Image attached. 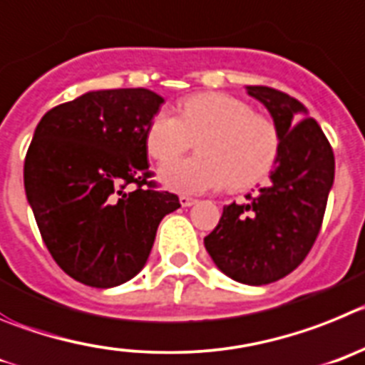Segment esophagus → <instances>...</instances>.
<instances>
[{
    "label": "esophagus",
    "instance_id": "34e87169",
    "mask_svg": "<svg viewBox=\"0 0 365 365\" xmlns=\"http://www.w3.org/2000/svg\"><path fill=\"white\" fill-rule=\"evenodd\" d=\"M196 202H198V200L192 198V196H185V195L180 196V203H182V207H190V205H195Z\"/></svg>",
    "mask_w": 365,
    "mask_h": 365
}]
</instances>
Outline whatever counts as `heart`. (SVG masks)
Wrapping results in <instances>:
<instances>
[{
  "instance_id": "1",
  "label": "heart",
  "mask_w": 365,
  "mask_h": 365,
  "mask_svg": "<svg viewBox=\"0 0 365 365\" xmlns=\"http://www.w3.org/2000/svg\"><path fill=\"white\" fill-rule=\"evenodd\" d=\"M196 140L200 154L160 170L163 185L196 195L227 183L245 189L264 178L278 154L277 127L252 114L245 101L223 93H202L178 105V116L158 113L145 134L149 154L160 163L182 156Z\"/></svg>"
}]
</instances>
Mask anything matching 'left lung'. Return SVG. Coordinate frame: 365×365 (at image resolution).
<instances>
[{
	"instance_id": "obj_1",
	"label": "left lung",
	"mask_w": 365,
	"mask_h": 365,
	"mask_svg": "<svg viewBox=\"0 0 365 365\" xmlns=\"http://www.w3.org/2000/svg\"><path fill=\"white\" fill-rule=\"evenodd\" d=\"M245 91L277 127L280 143L271 183L245 196L247 203L223 207L203 244L223 274L240 284L265 285L287 277L313 247L333 187L334 156L300 101L262 85Z\"/></svg>"
}]
</instances>
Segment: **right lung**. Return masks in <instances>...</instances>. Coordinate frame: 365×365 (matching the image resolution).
I'll use <instances>...</instances> for the list:
<instances>
[{"label": "right lung", "mask_w": 365, "mask_h": 365, "mask_svg": "<svg viewBox=\"0 0 365 365\" xmlns=\"http://www.w3.org/2000/svg\"><path fill=\"white\" fill-rule=\"evenodd\" d=\"M149 88L88 91L48 110L23 180L48 252L68 277L109 289L142 271L178 196L149 178L145 134L163 103Z\"/></svg>", "instance_id": "right-lung-1"}]
</instances>
